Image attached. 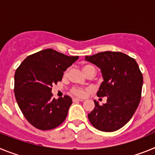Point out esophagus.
Instances as JSON below:
<instances>
[{"label": "esophagus", "mask_w": 155, "mask_h": 155, "mask_svg": "<svg viewBox=\"0 0 155 155\" xmlns=\"http://www.w3.org/2000/svg\"><path fill=\"white\" fill-rule=\"evenodd\" d=\"M84 100L83 99H81V98H73V102H83Z\"/></svg>", "instance_id": "34e87169"}]
</instances>
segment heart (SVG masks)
Listing matches in <instances>:
<instances>
[{
	"label": "heart",
	"mask_w": 155,
	"mask_h": 155,
	"mask_svg": "<svg viewBox=\"0 0 155 155\" xmlns=\"http://www.w3.org/2000/svg\"><path fill=\"white\" fill-rule=\"evenodd\" d=\"M92 70L95 71V70H94V68L91 65H84V67H83V71H84V73L86 75L89 73L90 71H92ZM68 72H69V69H68L67 71H66L65 75L68 74ZM71 93L74 94V95H75V96L84 97V96H85L86 93H87V89H84V88H81V87H73L72 89H71Z\"/></svg>",
	"instance_id": "obj_1"
}]
</instances>
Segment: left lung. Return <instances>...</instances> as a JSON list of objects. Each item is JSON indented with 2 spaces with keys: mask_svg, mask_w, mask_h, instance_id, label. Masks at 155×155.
<instances>
[{
  "mask_svg": "<svg viewBox=\"0 0 155 155\" xmlns=\"http://www.w3.org/2000/svg\"><path fill=\"white\" fill-rule=\"evenodd\" d=\"M85 61L101 69L103 81L97 95L107 97L102 105L94 100L88 120L98 130H118L132 118L141 98L143 75L137 63L125 53L112 51L86 56Z\"/></svg>",
  "mask_w": 155,
  "mask_h": 155,
  "instance_id": "left-lung-1",
  "label": "left lung"
}]
</instances>
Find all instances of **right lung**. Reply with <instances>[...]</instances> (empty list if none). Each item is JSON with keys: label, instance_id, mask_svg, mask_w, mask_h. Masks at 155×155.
Returning a JSON list of instances; mask_svg holds the SVG:
<instances>
[{"label": "right lung", "instance_id": "1", "mask_svg": "<svg viewBox=\"0 0 155 155\" xmlns=\"http://www.w3.org/2000/svg\"><path fill=\"white\" fill-rule=\"evenodd\" d=\"M78 57L46 49L28 56L17 68L14 88L16 101L35 128L52 130L65 120L72 99L68 95L53 98L51 87L62 80L64 71Z\"/></svg>", "mask_w": 155, "mask_h": 155}]
</instances>
